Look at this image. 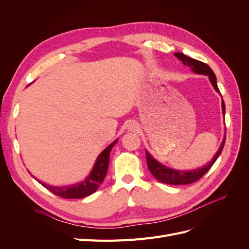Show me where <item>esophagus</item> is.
<instances>
[{
	"instance_id": "obj_1",
	"label": "esophagus",
	"mask_w": 249,
	"mask_h": 249,
	"mask_svg": "<svg viewBox=\"0 0 249 249\" xmlns=\"http://www.w3.org/2000/svg\"><path fill=\"white\" fill-rule=\"evenodd\" d=\"M127 127H129V130H130L131 132H136V131L139 129L138 124H137L136 123H135V122H132Z\"/></svg>"
}]
</instances>
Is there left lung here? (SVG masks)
I'll return each mask as SVG.
<instances>
[{
    "label": "left lung",
    "instance_id": "8db88e82",
    "mask_svg": "<svg viewBox=\"0 0 249 249\" xmlns=\"http://www.w3.org/2000/svg\"><path fill=\"white\" fill-rule=\"evenodd\" d=\"M175 56L178 59H179L180 61L183 62L184 65L189 66L195 73L205 74V76H208L210 82L212 83L214 89L217 92L220 93L219 89H218V86H217L215 73L212 70H211V67L209 65H207L206 63H203L201 61H198V60H195L193 58L188 57V56L184 55L183 53H175ZM221 105H222V113L224 115L225 114V105H224L223 100L221 102ZM224 143H225V136L221 142L219 149L217 150V153L215 154L212 161L209 162L207 165H205V166L201 168H198V169H194V170H190V171H180V170L168 168L166 166H164V165L161 164L160 162H158L156 159H154L153 156L150 155L147 150H145L147 167H148L149 171L152 172V175L158 180H160L161 183L168 184V185L192 184L194 182H196V180H198L199 178H201L203 176L206 175L207 171L213 166V164L216 162L218 157L220 156V154L222 152Z\"/></svg>",
    "mask_w": 249,
    "mask_h": 249
}]
</instances>
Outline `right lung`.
<instances>
[{
	"label": "right lung",
	"instance_id": "right-lung-1",
	"mask_svg": "<svg viewBox=\"0 0 249 249\" xmlns=\"http://www.w3.org/2000/svg\"><path fill=\"white\" fill-rule=\"evenodd\" d=\"M117 140L113 141L110 145L105 148L103 152L97 157L94 166L90 172V175L81 183H77L74 185L70 186H51L46 183H40L44 187L50 190L52 193H54L57 196L62 198H83L88 195L92 194L97 190V188L103 183V180L107 175L108 167H109V160H110V152L112 147L115 145Z\"/></svg>",
	"mask_w": 249,
	"mask_h": 249
}]
</instances>
